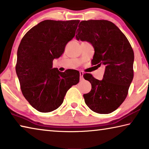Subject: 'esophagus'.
Wrapping results in <instances>:
<instances>
[{"label":"esophagus","mask_w":149,"mask_h":149,"mask_svg":"<svg viewBox=\"0 0 149 149\" xmlns=\"http://www.w3.org/2000/svg\"><path fill=\"white\" fill-rule=\"evenodd\" d=\"M83 74H84L83 72H81V71L80 72V80L83 79Z\"/></svg>","instance_id":"obj_1"}]
</instances>
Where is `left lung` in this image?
<instances>
[{
  "mask_svg": "<svg viewBox=\"0 0 149 149\" xmlns=\"http://www.w3.org/2000/svg\"><path fill=\"white\" fill-rule=\"evenodd\" d=\"M77 31V40L88 41L94 46L92 65L106 66L102 80L84 74L92 85L91 92L83 95L85 103L96 113H110L127 96L133 79V50L126 36L110 21L83 20Z\"/></svg>",
  "mask_w": 149,
  "mask_h": 149,
  "instance_id": "left-lung-1",
  "label": "left lung"
}]
</instances>
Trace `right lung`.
Returning <instances> with one entry per match:
<instances>
[{
    "label": "right lung",
    "instance_id": "1",
    "mask_svg": "<svg viewBox=\"0 0 149 149\" xmlns=\"http://www.w3.org/2000/svg\"><path fill=\"white\" fill-rule=\"evenodd\" d=\"M80 20L41 22L27 32L17 52L16 72L23 96L43 113L57 109L70 87L79 83L80 72L53 68V60L64 52L74 37Z\"/></svg>",
    "mask_w": 149,
    "mask_h": 149
}]
</instances>
